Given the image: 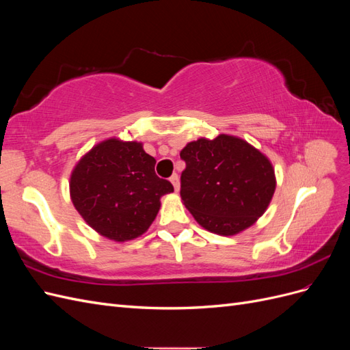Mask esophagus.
I'll return each mask as SVG.
<instances>
[{"label": "esophagus", "instance_id": "obj_1", "mask_svg": "<svg viewBox=\"0 0 350 350\" xmlns=\"http://www.w3.org/2000/svg\"><path fill=\"white\" fill-rule=\"evenodd\" d=\"M171 183H172V185L175 188V191H179V176L176 174H174L171 176Z\"/></svg>", "mask_w": 350, "mask_h": 350}]
</instances>
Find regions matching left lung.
<instances>
[{
	"mask_svg": "<svg viewBox=\"0 0 350 350\" xmlns=\"http://www.w3.org/2000/svg\"><path fill=\"white\" fill-rule=\"evenodd\" d=\"M181 198L204 229L235 235L250 228L267 206L276 188L269 159L238 137L200 139L181 150Z\"/></svg>",
	"mask_w": 350,
	"mask_h": 350,
	"instance_id": "8db88e82",
	"label": "left lung"
}]
</instances>
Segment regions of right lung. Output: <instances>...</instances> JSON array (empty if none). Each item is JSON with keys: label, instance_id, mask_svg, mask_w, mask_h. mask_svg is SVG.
<instances>
[{"label": "right lung", "instance_id": "right-lung-1", "mask_svg": "<svg viewBox=\"0 0 350 350\" xmlns=\"http://www.w3.org/2000/svg\"><path fill=\"white\" fill-rule=\"evenodd\" d=\"M156 159L142 143L109 139L94 146L74 167L72 204L100 235L124 242L143 235L172 184L154 172Z\"/></svg>", "mask_w": 350, "mask_h": 350}]
</instances>
